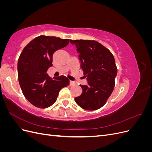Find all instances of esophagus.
<instances>
[{"instance_id": "obj_1", "label": "esophagus", "mask_w": 152, "mask_h": 152, "mask_svg": "<svg viewBox=\"0 0 152 152\" xmlns=\"http://www.w3.org/2000/svg\"><path fill=\"white\" fill-rule=\"evenodd\" d=\"M75 82H73V81H72V80H70V86H73V85H75Z\"/></svg>"}]
</instances>
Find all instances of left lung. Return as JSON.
<instances>
[{
  "mask_svg": "<svg viewBox=\"0 0 152 152\" xmlns=\"http://www.w3.org/2000/svg\"><path fill=\"white\" fill-rule=\"evenodd\" d=\"M70 42L77 48L87 80V85H80L82 93L75 98V102L84 110H98L106 103L114 89L117 74L115 58L97 41L70 40Z\"/></svg>",
  "mask_w": 152,
  "mask_h": 152,
  "instance_id": "8db88e82",
  "label": "left lung"
}]
</instances>
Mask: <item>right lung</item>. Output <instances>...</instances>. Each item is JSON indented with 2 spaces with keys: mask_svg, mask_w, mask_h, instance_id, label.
Here are the masks:
<instances>
[{
  "mask_svg": "<svg viewBox=\"0 0 152 152\" xmlns=\"http://www.w3.org/2000/svg\"><path fill=\"white\" fill-rule=\"evenodd\" d=\"M69 42V39L40 35L23 49L18 61V80L25 98L35 107L45 108L51 106L59 91L69 85L66 77L51 79L47 73L53 66L54 53L66 47Z\"/></svg>",
  "mask_w": 152,
  "mask_h": 152,
  "instance_id": "1",
  "label": "right lung"
}]
</instances>
